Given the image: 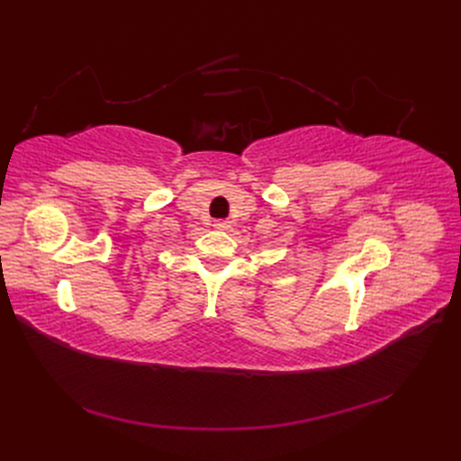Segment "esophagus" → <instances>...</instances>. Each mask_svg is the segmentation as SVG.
<instances>
[{
  "label": "esophagus",
  "instance_id": "34e87169",
  "mask_svg": "<svg viewBox=\"0 0 461 461\" xmlns=\"http://www.w3.org/2000/svg\"><path fill=\"white\" fill-rule=\"evenodd\" d=\"M213 227L219 230H229L230 229V221H215Z\"/></svg>",
  "mask_w": 461,
  "mask_h": 461
}]
</instances>
